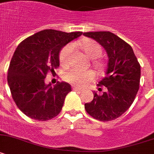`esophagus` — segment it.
<instances>
[{
    "instance_id": "1",
    "label": "esophagus",
    "mask_w": 154,
    "mask_h": 154,
    "mask_svg": "<svg viewBox=\"0 0 154 154\" xmlns=\"http://www.w3.org/2000/svg\"><path fill=\"white\" fill-rule=\"evenodd\" d=\"M73 91H82V89L80 88H78V87H76V86H73Z\"/></svg>"
}]
</instances>
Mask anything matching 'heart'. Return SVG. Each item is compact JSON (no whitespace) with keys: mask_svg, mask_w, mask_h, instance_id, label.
Returning <instances> with one entry per match:
<instances>
[{"mask_svg":"<svg viewBox=\"0 0 154 154\" xmlns=\"http://www.w3.org/2000/svg\"><path fill=\"white\" fill-rule=\"evenodd\" d=\"M80 45L87 57L91 59L98 58L102 52L101 45L92 39L83 40ZM73 48L74 46L73 44H69L60 51V62L62 66H66L69 65ZM94 65L98 69H101L104 66L103 63L100 60L94 61ZM63 78L67 82L71 83L72 85L82 87L87 85L95 78V73L93 70H82L77 68H72L64 73Z\"/></svg>","mask_w":154,"mask_h":154,"instance_id":"obj_1","label":"heart"}]
</instances>
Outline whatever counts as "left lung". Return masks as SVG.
Returning <instances> with one entry per match:
<instances>
[{
    "instance_id": "1",
    "label": "left lung",
    "mask_w": 154,
    "mask_h": 154,
    "mask_svg": "<svg viewBox=\"0 0 154 154\" xmlns=\"http://www.w3.org/2000/svg\"><path fill=\"white\" fill-rule=\"evenodd\" d=\"M102 45L109 62L105 77L97 86H105L101 94L94 92L91 102L85 104L87 112L101 122L114 120L125 113L134 101L139 91L140 65L131 45L110 32H85Z\"/></svg>"
}]
</instances>
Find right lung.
Wrapping results in <instances>:
<instances>
[{
    "label": "right lung",
    "mask_w": 154,
    "mask_h": 154,
    "mask_svg": "<svg viewBox=\"0 0 154 154\" xmlns=\"http://www.w3.org/2000/svg\"><path fill=\"white\" fill-rule=\"evenodd\" d=\"M83 32H64L45 29L25 38L14 53L8 73L13 100L24 114L32 119L46 121L60 112L71 87L66 82L46 85L49 71L60 66L61 49Z\"/></svg>",
    "instance_id": "right-lung-1"
}]
</instances>
